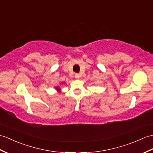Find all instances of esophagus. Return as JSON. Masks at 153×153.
I'll use <instances>...</instances> for the list:
<instances>
[{
    "mask_svg": "<svg viewBox=\"0 0 153 153\" xmlns=\"http://www.w3.org/2000/svg\"><path fill=\"white\" fill-rule=\"evenodd\" d=\"M75 77H76V79H79V77H80V75H79V74H75Z\"/></svg>",
    "mask_w": 153,
    "mask_h": 153,
    "instance_id": "1",
    "label": "esophagus"
}]
</instances>
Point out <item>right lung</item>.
<instances>
[{"mask_svg": "<svg viewBox=\"0 0 153 153\" xmlns=\"http://www.w3.org/2000/svg\"><path fill=\"white\" fill-rule=\"evenodd\" d=\"M60 84L61 85H65V82H61ZM55 89H56V91H57L59 92V93H61V88H60L59 86H56V87H55Z\"/></svg>", "mask_w": 153, "mask_h": 153, "instance_id": "1", "label": "right lung"}]
</instances>
